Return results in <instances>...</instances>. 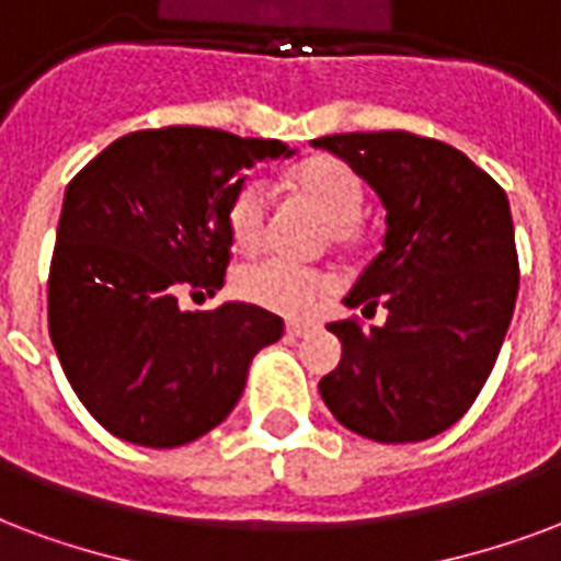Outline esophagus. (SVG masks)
I'll return each mask as SVG.
<instances>
[{
	"mask_svg": "<svg viewBox=\"0 0 561 561\" xmlns=\"http://www.w3.org/2000/svg\"><path fill=\"white\" fill-rule=\"evenodd\" d=\"M316 322H289V325H286V334L289 336H307L310 334V331H316Z\"/></svg>",
	"mask_w": 561,
	"mask_h": 561,
	"instance_id": "34e87169",
	"label": "esophagus"
}]
</instances>
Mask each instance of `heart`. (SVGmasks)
Here are the masks:
<instances>
[{
	"label": "heart",
	"instance_id": "heart-1",
	"mask_svg": "<svg viewBox=\"0 0 561 561\" xmlns=\"http://www.w3.org/2000/svg\"><path fill=\"white\" fill-rule=\"evenodd\" d=\"M298 192L319 206V213L334 227L336 242L355 236V221L364 209L366 192L360 176L340 159H310L296 171ZM268 225V188L263 180H245L236 188L227 206V230L239 251H256ZM331 280L316 268L289 263L284 256H265L242 265L233 277L236 296L265 307L272 313H307L313 301L325 293Z\"/></svg>",
	"mask_w": 561,
	"mask_h": 561
}]
</instances>
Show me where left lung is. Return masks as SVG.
I'll use <instances>...</instances> for the list:
<instances>
[{
  "instance_id": "8db88e82",
  "label": "left lung",
  "mask_w": 561,
  "mask_h": 561,
  "mask_svg": "<svg viewBox=\"0 0 561 561\" xmlns=\"http://www.w3.org/2000/svg\"><path fill=\"white\" fill-rule=\"evenodd\" d=\"M313 147L343 159L387 209L385 248L345 307H387L381 328L331 322L343 357L319 381L331 414L378 444L456 425L496 364L517 298L508 197L461 150L414 133H343Z\"/></svg>"
}]
</instances>
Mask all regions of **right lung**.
Masks as SVG:
<instances>
[{
  "mask_svg": "<svg viewBox=\"0 0 561 561\" xmlns=\"http://www.w3.org/2000/svg\"><path fill=\"white\" fill-rule=\"evenodd\" d=\"M277 138L165 126L117 138L65 192L49 265V336L79 402L121 440L171 449L233 411L248 366L284 319L216 296L230 263L227 206L245 171L289 159Z\"/></svg>",
  "mask_w": 561,
  "mask_h": 561,
  "instance_id": "add662e5",
  "label": "right lung"
}]
</instances>
